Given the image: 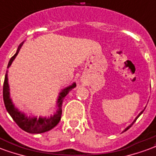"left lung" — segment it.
I'll return each mask as SVG.
<instances>
[{
  "mask_svg": "<svg viewBox=\"0 0 156 156\" xmlns=\"http://www.w3.org/2000/svg\"><path fill=\"white\" fill-rule=\"evenodd\" d=\"M143 111H144V110H143ZM143 111H141V112H140V113H139V115H138V116H137V117H136V118H135V120H134V121H133V122H132V124H131V125H129V126H128V127H127V128H126V129L124 130V132H126V131H127V130H128V129H129V128H130V127H132V125H133V123H134V122H136V119H137V118H139V117H140V114H141V113H143Z\"/></svg>",
  "mask_w": 156,
  "mask_h": 156,
  "instance_id": "obj_1",
  "label": "left lung"
}]
</instances>
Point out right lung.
<instances>
[{"label":"right lung","mask_w":156,"mask_h":156,"mask_svg":"<svg viewBox=\"0 0 156 156\" xmlns=\"http://www.w3.org/2000/svg\"><path fill=\"white\" fill-rule=\"evenodd\" d=\"M23 43H24V42L19 45L16 53L10 58V62L8 63L7 68L10 67L13 61L15 60L16 56L18 55ZM76 86V84L73 83L70 86H67L65 89H63L62 92L59 94L57 101V110L54 115L51 116L50 118H42V117L38 118H36V117L31 118V117L26 116L24 113H21L20 111H19L18 108L15 107V105H13L12 100L10 97V88H9V84H8V76H7L6 72L5 76L4 85H3V99H4L5 106L7 112L13 118V120L16 122V124L20 127L21 129L29 132V133H34V134L43 133V132H48V131L52 129L60 122L62 112V106L63 99L67 95V94Z\"/></svg>","instance_id":"add662e5"}]
</instances>
